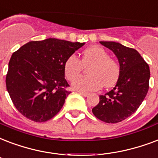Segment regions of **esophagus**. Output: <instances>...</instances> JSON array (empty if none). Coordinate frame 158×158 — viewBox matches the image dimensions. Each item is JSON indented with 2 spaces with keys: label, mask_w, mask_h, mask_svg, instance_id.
<instances>
[{
  "label": "esophagus",
  "mask_w": 158,
  "mask_h": 158,
  "mask_svg": "<svg viewBox=\"0 0 158 158\" xmlns=\"http://www.w3.org/2000/svg\"><path fill=\"white\" fill-rule=\"evenodd\" d=\"M79 94L81 95H83V96H84V97H88L89 95V93H84V92H79Z\"/></svg>",
  "instance_id": "obj_1"
}]
</instances>
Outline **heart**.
<instances>
[{
  "label": "heart",
  "instance_id": "1",
  "mask_svg": "<svg viewBox=\"0 0 158 158\" xmlns=\"http://www.w3.org/2000/svg\"><path fill=\"white\" fill-rule=\"evenodd\" d=\"M90 64L88 68L89 76H83L72 82V87L80 92L94 91L102 87L113 86L120 74V65L103 47L90 46L82 52L79 60L75 55H70L64 64V71L69 80L78 76L84 66Z\"/></svg>",
  "mask_w": 158,
  "mask_h": 158
}]
</instances>
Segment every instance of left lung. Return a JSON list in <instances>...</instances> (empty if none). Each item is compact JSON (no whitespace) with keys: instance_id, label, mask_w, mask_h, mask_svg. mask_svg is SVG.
<instances>
[{"instance_id":"1","label":"left lung","mask_w":158,"mask_h":158,"mask_svg":"<svg viewBox=\"0 0 158 158\" xmlns=\"http://www.w3.org/2000/svg\"><path fill=\"white\" fill-rule=\"evenodd\" d=\"M115 54L120 65V74L115 86L99 96V103L93 108L97 118L108 123L123 121L139 108L149 89L150 69L134 49L114 41H100Z\"/></svg>"}]
</instances>
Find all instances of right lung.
<instances>
[{
	"label": "right lung",
	"mask_w": 158,
	"mask_h": 158,
	"mask_svg": "<svg viewBox=\"0 0 158 158\" xmlns=\"http://www.w3.org/2000/svg\"><path fill=\"white\" fill-rule=\"evenodd\" d=\"M84 44L50 38L28 42L13 53L6 84L12 103L23 116L41 123L60 112L70 94L64 64Z\"/></svg>",
	"instance_id": "obj_1"
}]
</instances>
